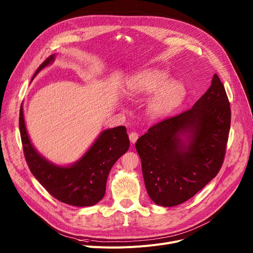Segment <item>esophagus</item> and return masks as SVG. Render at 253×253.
<instances>
[{"instance_id": "1", "label": "esophagus", "mask_w": 253, "mask_h": 253, "mask_svg": "<svg viewBox=\"0 0 253 253\" xmlns=\"http://www.w3.org/2000/svg\"><path fill=\"white\" fill-rule=\"evenodd\" d=\"M128 138H129V141H130L132 144L136 143L137 140H138V138H139V133L136 132V131H131V132H129Z\"/></svg>"}]
</instances>
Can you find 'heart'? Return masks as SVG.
<instances>
[{
  "label": "heart",
  "mask_w": 253,
  "mask_h": 253,
  "mask_svg": "<svg viewBox=\"0 0 253 253\" xmlns=\"http://www.w3.org/2000/svg\"><path fill=\"white\" fill-rule=\"evenodd\" d=\"M129 98H143L154 94L148 102V113L153 118L169 115L184 100L185 85L170 81L169 73L158 68L144 69L131 76L126 84Z\"/></svg>",
  "instance_id": "1"
}]
</instances>
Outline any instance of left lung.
I'll return each instance as SVG.
<instances>
[{
	"label": "left lung",
	"instance_id": "8db88e82",
	"mask_svg": "<svg viewBox=\"0 0 253 253\" xmlns=\"http://www.w3.org/2000/svg\"><path fill=\"white\" fill-rule=\"evenodd\" d=\"M231 126L230 102L217 74L187 111L148 129L136 143L149 197L161 206L194 196L219 171Z\"/></svg>",
	"mask_w": 253,
	"mask_h": 253
}]
</instances>
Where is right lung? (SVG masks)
<instances>
[{
	"instance_id": "right-lung-1",
	"label": "right lung",
	"mask_w": 253,
	"mask_h": 253,
	"mask_svg": "<svg viewBox=\"0 0 253 253\" xmlns=\"http://www.w3.org/2000/svg\"><path fill=\"white\" fill-rule=\"evenodd\" d=\"M51 55L37 69L33 79L54 61ZM19 129L27 166L36 179L57 200L72 206H92L105 194L111 168L129 147L126 126L103 130L84 156L68 167L56 166L33 146L25 127L23 106L19 112Z\"/></svg>"
}]
</instances>
